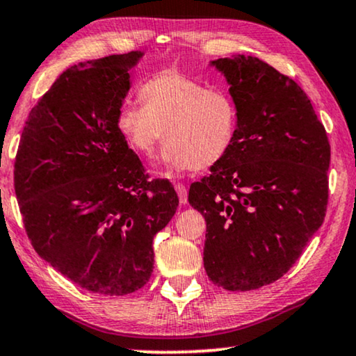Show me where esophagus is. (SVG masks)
<instances>
[{
  "instance_id": "34e87169",
  "label": "esophagus",
  "mask_w": 356,
  "mask_h": 356,
  "mask_svg": "<svg viewBox=\"0 0 356 356\" xmlns=\"http://www.w3.org/2000/svg\"><path fill=\"white\" fill-rule=\"evenodd\" d=\"M175 189H177L179 202H181V204H186V202H188V188H186L183 183H177L175 184Z\"/></svg>"
}]
</instances>
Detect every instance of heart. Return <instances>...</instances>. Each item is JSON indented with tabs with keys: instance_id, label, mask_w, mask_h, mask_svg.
Listing matches in <instances>:
<instances>
[{
	"instance_id": "b5f03b06",
	"label": "heart",
	"mask_w": 356,
	"mask_h": 356,
	"mask_svg": "<svg viewBox=\"0 0 356 356\" xmlns=\"http://www.w3.org/2000/svg\"><path fill=\"white\" fill-rule=\"evenodd\" d=\"M138 98L141 106L124 103L116 119L135 152L151 156L163 135L162 161L177 170L207 168L226 156L237 129V108L222 89L168 70L146 79Z\"/></svg>"
}]
</instances>
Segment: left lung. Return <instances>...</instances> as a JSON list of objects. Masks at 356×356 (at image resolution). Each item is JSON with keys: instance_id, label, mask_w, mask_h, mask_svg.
Returning a JSON list of instances; mask_svg holds the SVG:
<instances>
[{"instance_id": "left-lung-1", "label": "left lung", "mask_w": 356, "mask_h": 356, "mask_svg": "<svg viewBox=\"0 0 356 356\" xmlns=\"http://www.w3.org/2000/svg\"><path fill=\"white\" fill-rule=\"evenodd\" d=\"M213 65L231 84L237 129L188 200L207 221V275L229 291H251L285 275L323 224L331 146L289 76L256 57Z\"/></svg>"}]
</instances>
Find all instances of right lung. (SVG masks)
Segmentation results:
<instances>
[{
  "mask_svg": "<svg viewBox=\"0 0 356 356\" xmlns=\"http://www.w3.org/2000/svg\"><path fill=\"white\" fill-rule=\"evenodd\" d=\"M141 52L71 67L29 114L14 189L33 248L87 291L124 296L154 269L152 240L178 195L146 173L116 119Z\"/></svg>",
  "mask_w": 356,
  "mask_h": 356,
  "instance_id": "obj_1",
  "label": "right lung"
}]
</instances>
